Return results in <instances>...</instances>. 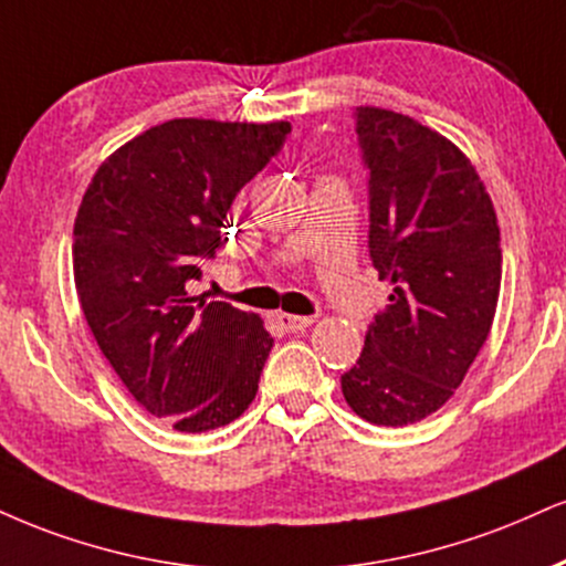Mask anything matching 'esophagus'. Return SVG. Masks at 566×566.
Returning a JSON list of instances; mask_svg holds the SVG:
<instances>
[{
	"mask_svg": "<svg viewBox=\"0 0 566 566\" xmlns=\"http://www.w3.org/2000/svg\"><path fill=\"white\" fill-rule=\"evenodd\" d=\"M276 322H279V326H282L284 332H303L305 326L313 324V316H295V313H279Z\"/></svg>",
	"mask_w": 566,
	"mask_h": 566,
	"instance_id": "1",
	"label": "esophagus"
}]
</instances>
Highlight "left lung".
<instances>
[{"label":"left lung","mask_w":566,"mask_h":566,"mask_svg":"<svg viewBox=\"0 0 566 566\" xmlns=\"http://www.w3.org/2000/svg\"><path fill=\"white\" fill-rule=\"evenodd\" d=\"M369 171V258L392 284L343 374L360 419L403 427L451 398L490 335L501 290V231L459 147L408 115L356 107Z\"/></svg>","instance_id":"obj_1"}]
</instances>
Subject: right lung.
I'll list each match as a JSON object with an SVG mask.
<instances>
[{"mask_svg": "<svg viewBox=\"0 0 566 566\" xmlns=\"http://www.w3.org/2000/svg\"><path fill=\"white\" fill-rule=\"evenodd\" d=\"M290 132L166 120L102 163L81 200L73 276L88 329L136 403L179 432L229 424L258 392L274 337L187 284L229 242L231 202Z\"/></svg>", "mask_w": 566, "mask_h": 566, "instance_id": "obj_1", "label": "right lung"}]
</instances>
